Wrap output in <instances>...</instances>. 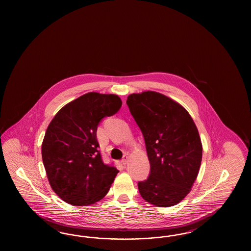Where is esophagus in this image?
<instances>
[{
	"label": "esophagus",
	"instance_id": "34e87169",
	"mask_svg": "<svg viewBox=\"0 0 251 251\" xmlns=\"http://www.w3.org/2000/svg\"><path fill=\"white\" fill-rule=\"evenodd\" d=\"M128 159H129V155H128V154H125L122 160V164H123V165H126V164L128 163Z\"/></svg>",
	"mask_w": 251,
	"mask_h": 251
}]
</instances>
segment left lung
I'll use <instances>...</instances> for the list:
<instances>
[{
  "instance_id": "left-lung-1",
  "label": "left lung",
  "mask_w": 251,
  "mask_h": 251,
  "mask_svg": "<svg viewBox=\"0 0 251 251\" xmlns=\"http://www.w3.org/2000/svg\"><path fill=\"white\" fill-rule=\"evenodd\" d=\"M129 111L145 138L150 175L138 183L143 199L170 207L190 193L202 158L197 127L180 104L154 91L131 94Z\"/></svg>"
}]
</instances>
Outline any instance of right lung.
<instances>
[{"mask_svg":"<svg viewBox=\"0 0 251 251\" xmlns=\"http://www.w3.org/2000/svg\"><path fill=\"white\" fill-rule=\"evenodd\" d=\"M122 104L117 95L90 92L61 107L49 124L41 147L46 174L54 192L69 204L98 202L119 173L103 163L97 129Z\"/></svg>","mask_w":251,"mask_h":251,"instance_id":"obj_1","label":"right lung"}]
</instances>
